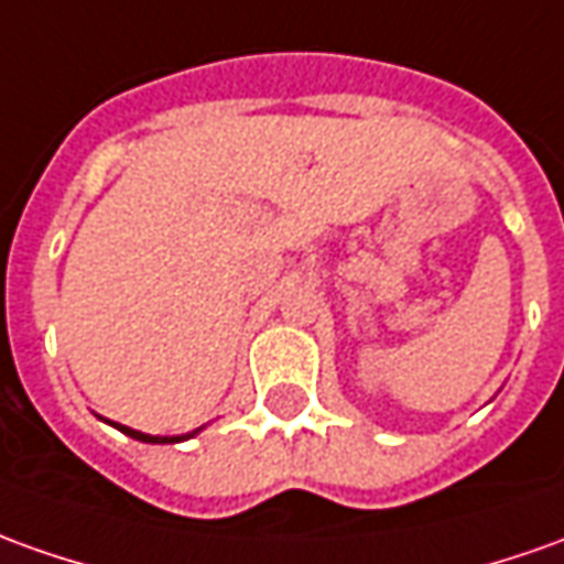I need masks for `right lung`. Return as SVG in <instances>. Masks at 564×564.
<instances>
[{"mask_svg":"<svg viewBox=\"0 0 564 564\" xmlns=\"http://www.w3.org/2000/svg\"><path fill=\"white\" fill-rule=\"evenodd\" d=\"M112 426H119V423H112ZM126 436L138 438V442H181V438L186 436H147V433H138V430H131V426H119Z\"/></svg>","mask_w":564,"mask_h":564,"instance_id":"right-lung-1","label":"right lung"}]
</instances>
